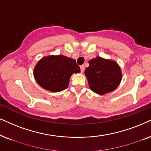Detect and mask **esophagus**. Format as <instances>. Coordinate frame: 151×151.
<instances>
[{"instance_id": "esophagus-1", "label": "esophagus", "mask_w": 151, "mask_h": 151, "mask_svg": "<svg viewBox=\"0 0 151 151\" xmlns=\"http://www.w3.org/2000/svg\"><path fill=\"white\" fill-rule=\"evenodd\" d=\"M80 70H81V72H83V71H84V70H85L84 65H81V66H80Z\"/></svg>"}]
</instances>
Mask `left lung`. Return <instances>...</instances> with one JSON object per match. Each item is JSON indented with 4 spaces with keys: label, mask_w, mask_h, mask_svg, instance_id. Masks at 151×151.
Listing matches in <instances>:
<instances>
[{
    "label": "left lung",
    "mask_w": 151,
    "mask_h": 151,
    "mask_svg": "<svg viewBox=\"0 0 151 151\" xmlns=\"http://www.w3.org/2000/svg\"><path fill=\"white\" fill-rule=\"evenodd\" d=\"M88 84L93 92L104 95L118 86L122 79L121 68L116 62L96 57L85 70Z\"/></svg>",
    "instance_id": "8db88e82"
}]
</instances>
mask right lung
Here are the masks:
<instances>
[{
	"label": "right lung",
	"instance_id": "obj_1",
	"mask_svg": "<svg viewBox=\"0 0 151 151\" xmlns=\"http://www.w3.org/2000/svg\"><path fill=\"white\" fill-rule=\"evenodd\" d=\"M80 72L74 59L63 56H50L42 58L34 69L37 83L51 92H60L67 88L73 73Z\"/></svg>",
	"mask_w": 151,
	"mask_h": 151
}]
</instances>
